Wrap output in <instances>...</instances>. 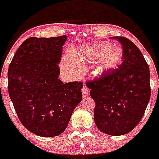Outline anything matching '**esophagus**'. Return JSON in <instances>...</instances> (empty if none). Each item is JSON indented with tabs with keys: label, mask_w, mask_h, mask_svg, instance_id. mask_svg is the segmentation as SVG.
<instances>
[{
	"label": "esophagus",
	"mask_w": 159,
	"mask_h": 159,
	"mask_svg": "<svg viewBox=\"0 0 159 159\" xmlns=\"http://www.w3.org/2000/svg\"><path fill=\"white\" fill-rule=\"evenodd\" d=\"M89 89H88V88L86 87V86H84L83 89H82V94H83L84 97H86V96H87L88 94H89Z\"/></svg>",
	"instance_id": "1"
}]
</instances>
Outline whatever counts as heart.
<instances>
[{"mask_svg": "<svg viewBox=\"0 0 159 159\" xmlns=\"http://www.w3.org/2000/svg\"><path fill=\"white\" fill-rule=\"evenodd\" d=\"M123 51L118 45L100 42L92 45L82 48L78 55L75 51H70L62 60L64 71L70 74L76 73L81 69V61H93L98 59L97 69L100 73L116 69L122 61Z\"/></svg>", "mask_w": 159, "mask_h": 159, "instance_id": "obj_1", "label": "heart"}]
</instances>
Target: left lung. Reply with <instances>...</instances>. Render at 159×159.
Wrapping results in <instances>:
<instances>
[{
  "mask_svg": "<svg viewBox=\"0 0 159 159\" xmlns=\"http://www.w3.org/2000/svg\"><path fill=\"white\" fill-rule=\"evenodd\" d=\"M111 39L122 45L123 61L86 84L95 102L94 119L98 129L120 136L131 131L144 116L151 93L150 70L140 50L130 39Z\"/></svg>",
  "mask_w": 159,
  "mask_h": 159,
  "instance_id": "8db88e82",
  "label": "left lung"
}]
</instances>
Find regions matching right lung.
<instances>
[{
    "mask_svg": "<svg viewBox=\"0 0 159 159\" xmlns=\"http://www.w3.org/2000/svg\"><path fill=\"white\" fill-rule=\"evenodd\" d=\"M67 36L30 37L14 56L8 70V91L24 127L43 137L63 133L82 99L81 81L59 79Z\"/></svg>",
    "mask_w": 159,
    "mask_h": 159,
    "instance_id": "right-lung-1",
    "label": "right lung"
}]
</instances>
